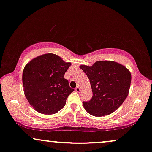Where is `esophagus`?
I'll list each match as a JSON object with an SVG mask.
<instances>
[{
  "instance_id": "obj_1",
  "label": "esophagus",
  "mask_w": 152,
  "mask_h": 152,
  "mask_svg": "<svg viewBox=\"0 0 152 152\" xmlns=\"http://www.w3.org/2000/svg\"><path fill=\"white\" fill-rule=\"evenodd\" d=\"M80 91H81V88L79 87V86H77V87L75 88V91H77V92H80Z\"/></svg>"
}]
</instances>
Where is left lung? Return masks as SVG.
<instances>
[{
    "instance_id": "left-lung-1",
    "label": "left lung",
    "mask_w": 152,
    "mask_h": 152,
    "mask_svg": "<svg viewBox=\"0 0 152 152\" xmlns=\"http://www.w3.org/2000/svg\"><path fill=\"white\" fill-rule=\"evenodd\" d=\"M80 68L87 75L93 92L91 99L83 102L88 113L102 117L117 110L129 94L131 82L129 70L112 61H96L92 66L82 65Z\"/></svg>"
}]
</instances>
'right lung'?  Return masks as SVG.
<instances>
[{"instance_id": "right-lung-1", "label": "right lung", "mask_w": 152, "mask_h": 152, "mask_svg": "<svg viewBox=\"0 0 152 152\" xmlns=\"http://www.w3.org/2000/svg\"><path fill=\"white\" fill-rule=\"evenodd\" d=\"M70 65L54 54L41 55L26 65L22 75L23 91L37 112L53 115L64 107L74 91L64 78Z\"/></svg>"}]
</instances>
